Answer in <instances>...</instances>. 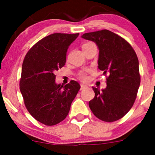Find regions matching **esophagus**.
<instances>
[{"label": "esophagus", "mask_w": 155, "mask_h": 155, "mask_svg": "<svg viewBox=\"0 0 155 155\" xmlns=\"http://www.w3.org/2000/svg\"><path fill=\"white\" fill-rule=\"evenodd\" d=\"M80 86H81V87H80L81 90H83V89L86 88V87H87V85H85V84H81Z\"/></svg>", "instance_id": "34e87169"}]
</instances>
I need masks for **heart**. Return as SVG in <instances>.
<instances>
[{
	"label": "heart",
	"instance_id": "b5f03b06",
	"mask_svg": "<svg viewBox=\"0 0 155 155\" xmlns=\"http://www.w3.org/2000/svg\"><path fill=\"white\" fill-rule=\"evenodd\" d=\"M88 43H85V44H84V45L88 44ZM84 45H83V46H84ZM79 78H80L81 79H82V80H86V79H87V76H86V74H85V73H81L80 74H79Z\"/></svg>",
	"mask_w": 155,
	"mask_h": 155
}]
</instances>
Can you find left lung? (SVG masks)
Instances as JSON below:
<instances>
[{"label": "left lung", "instance_id": "obj_1", "mask_svg": "<svg viewBox=\"0 0 155 155\" xmlns=\"http://www.w3.org/2000/svg\"><path fill=\"white\" fill-rule=\"evenodd\" d=\"M82 37L96 43L98 68L109 75L106 88L93 87L95 96L89 107L102 121H117L129 112L137 97L140 85L137 54L124 39L108 30L85 33Z\"/></svg>", "mask_w": 155, "mask_h": 155}]
</instances>
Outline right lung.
<instances>
[{
  "label": "right lung",
  "instance_id": "add662e5",
  "mask_svg": "<svg viewBox=\"0 0 155 155\" xmlns=\"http://www.w3.org/2000/svg\"><path fill=\"white\" fill-rule=\"evenodd\" d=\"M79 35L50 34L37 42L25 57L20 91L29 113L42 124L52 126L63 121L80 89L73 80L64 86L57 84L54 75L64 66L69 46Z\"/></svg>",
  "mask_w": 155,
  "mask_h": 155
}]
</instances>
